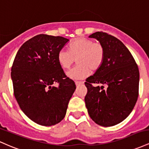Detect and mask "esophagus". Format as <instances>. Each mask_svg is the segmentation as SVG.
I'll return each instance as SVG.
<instances>
[{"instance_id":"esophagus-1","label":"esophagus","mask_w":149,"mask_h":149,"mask_svg":"<svg viewBox=\"0 0 149 149\" xmlns=\"http://www.w3.org/2000/svg\"><path fill=\"white\" fill-rule=\"evenodd\" d=\"M84 82L83 81H75V84L77 85V86H78V85H80V84H83Z\"/></svg>"}]
</instances>
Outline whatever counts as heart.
Segmentation results:
<instances>
[{"label":"heart","instance_id":"1","mask_svg":"<svg viewBox=\"0 0 149 149\" xmlns=\"http://www.w3.org/2000/svg\"><path fill=\"white\" fill-rule=\"evenodd\" d=\"M105 49L99 42L86 38H78L70 45V51L62 48L58 53V61L63 69H68L77 60V65L67 72L72 79H84L103 64Z\"/></svg>","mask_w":149,"mask_h":149}]
</instances>
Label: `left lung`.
Segmentation results:
<instances>
[{
	"mask_svg": "<svg viewBox=\"0 0 149 149\" xmlns=\"http://www.w3.org/2000/svg\"><path fill=\"white\" fill-rule=\"evenodd\" d=\"M88 38H96L103 45L105 58L99 69L86 79V107L90 118L96 124L113 126L126 119L136 104L139 68L128 48L115 36L97 31ZM93 83L101 86L93 87Z\"/></svg>",
	"mask_w": 149,
	"mask_h": 149,
	"instance_id": "1",
	"label": "left lung"
}]
</instances>
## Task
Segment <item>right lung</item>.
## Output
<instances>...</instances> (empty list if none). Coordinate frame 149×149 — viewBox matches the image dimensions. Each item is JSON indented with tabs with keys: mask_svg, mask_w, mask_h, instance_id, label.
Here are the masks:
<instances>
[{
	"mask_svg": "<svg viewBox=\"0 0 149 149\" xmlns=\"http://www.w3.org/2000/svg\"><path fill=\"white\" fill-rule=\"evenodd\" d=\"M69 41L62 36L39 34L28 40L17 53L11 69L14 95L30 120L43 126L65 118L76 89L58 61V53ZM58 84V86H54Z\"/></svg>",
	"mask_w": 149,
	"mask_h": 149,
	"instance_id": "right-lung-1",
	"label": "right lung"
}]
</instances>
